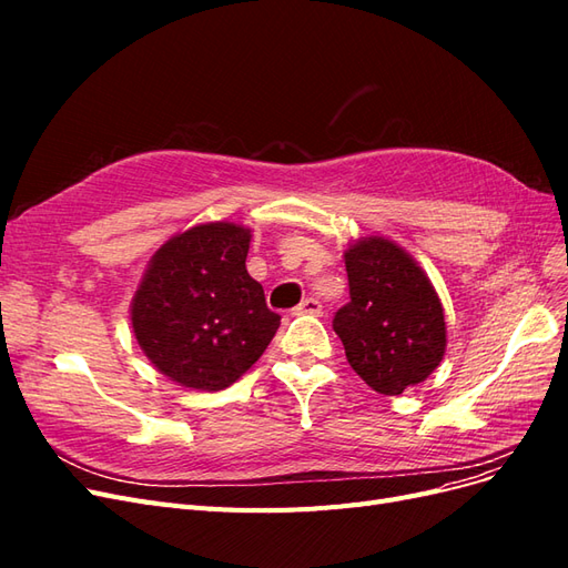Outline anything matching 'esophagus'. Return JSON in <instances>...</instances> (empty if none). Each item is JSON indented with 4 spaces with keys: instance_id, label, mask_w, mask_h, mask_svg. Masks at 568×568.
I'll use <instances>...</instances> for the list:
<instances>
[{
    "instance_id": "1",
    "label": "esophagus",
    "mask_w": 568,
    "mask_h": 568,
    "mask_svg": "<svg viewBox=\"0 0 568 568\" xmlns=\"http://www.w3.org/2000/svg\"><path fill=\"white\" fill-rule=\"evenodd\" d=\"M294 315H322V303L317 301V298H305L296 311H294Z\"/></svg>"
}]
</instances>
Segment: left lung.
<instances>
[{
	"instance_id": "obj_1",
	"label": "left lung",
	"mask_w": 568,
	"mask_h": 568,
	"mask_svg": "<svg viewBox=\"0 0 568 568\" xmlns=\"http://www.w3.org/2000/svg\"><path fill=\"white\" fill-rule=\"evenodd\" d=\"M343 257L351 301L334 315V332L351 367L384 395L426 382L448 343L432 280L386 236L357 239Z\"/></svg>"
}]
</instances>
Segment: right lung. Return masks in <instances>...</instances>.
I'll return each mask as SVG.
<instances>
[{
	"label": "right lung",
	"mask_w": 568,
	"mask_h": 568,
	"mask_svg": "<svg viewBox=\"0 0 568 568\" xmlns=\"http://www.w3.org/2000/svg\"><path fill=\"white\" fill-rule=\"evenodd\" d=\"M251 230L205 222L153 253L130 305L151 365L192 390L232 386L280 329L263 286L246 270Z\"/></svg>",
	"instance_id": "1"
}]
</instances>
